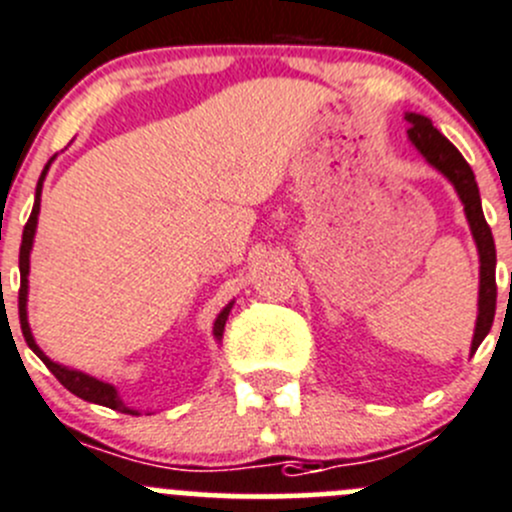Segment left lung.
<instances>
[{
	"label": "left lung",
	"instance_id": "obj_1",
	"mask_svg": "<svg viewBox=\"0 0 512 512\" xmlns=\"http://www.w3.org/2000/svg\"><path fill=\"white\" fill-rule=\"evenodd\" d=\"M405 119L410 122V140L413 145L423 152L425 160L433 167H438L445 177L455 185L460 200L465 205V215H468L470 230H473L475 242H478L480 252V312H478V325H475V337L473 347L470 350H478L480 342L485 340V335L493 327L495 317V297H498V285H495V242L493 232H490L488 222H485L483 207H480V192L475 185V175L470 170V165L465 162V157L460 155L458 147L448 140V137L440 135L430 124L428 117L423 114H405Z\"/></svg>",
	"mask_w": 512,
	"mask_h": 512
}]
</instances>
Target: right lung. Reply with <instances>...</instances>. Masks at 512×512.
Wrapping results in <instances>:
<instances>
[{
    "label": "right lung",
    "mask_w": 512,
    "mask_h": 512,
    "mask_svg": "<svg viewBox=\"0 0 512 512\" xmlns=\"http://www.w3.org/2000/svg\"><path fill=\"white\" fill-rule=\"evenodd\" d=\"M49 167V165H47ZM47 167H44L42 177H39L37 182V197H34V207H32V215H29L27 225H24V232H22V247H19V275H22V285H19V325H22V335L24 340H27V345L32 347L34 352H37L39 360L44 362V365L52 370V375L57 377L59 382H62L64 388L69 390V393H74L77 398L87 400V403H97V405H104V408H112V410H119V413H130V415H137L132 413V410H127L122 405V400L117 398V390L112 388V385H107V382H99L94 380V377L84 375V372H77V370H69V367H62L57 365V362L49 360L47 355H44L42 350L37 347V342H34L32 332H29V322H27V275H29V250H32V240H34V230H37V215H39V195H42V180L44 175H47ZM232 307V305H230ZM230 307H225V310L220 312V317H217L215 322V337L220 340L222 332H225V322H227V315H230Z\"/></svg>",
    "instance_id": "1"
}]
</instances>
